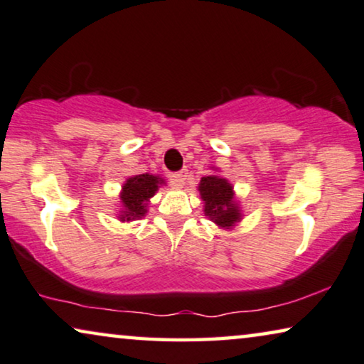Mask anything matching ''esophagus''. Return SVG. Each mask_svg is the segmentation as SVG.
I'll return each mask as SVG.
<instances>
[{"label": "esophagus", "instance_id": "esophagus-1", "mask_svg": "<svg viewBox=\"0 0 364 364\" xmlns=\"http://www.w3.org/2000/svg\"><path fill=\"white\" fill-rule=\"evenodd\" d=\"M187 169H182V171H178V172H174V174L171 176V181L174 182V186H177V187H182L183 183H186V178H187Z\"/></svg>", "mask_w": 364, "mask_h": 364}]
</instances>
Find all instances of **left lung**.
<instances>
[{
    "mask_svg": "<svg viewBox=\"0 0 364 364\" xmlns=\"http://www.w3.org/2000/svg\"><path fill=\"white\" fill-rule=\"evenodd\" d=\"M205 216L220 228L229 229L240 221V208L234 198L232 186L220 176L201 177L198 183Z\"/></svg>",
    "mask_w": 364,
    "mask_h": 364,
    "instance_id": "1",
    "label": "left lung"
}]
</instances>
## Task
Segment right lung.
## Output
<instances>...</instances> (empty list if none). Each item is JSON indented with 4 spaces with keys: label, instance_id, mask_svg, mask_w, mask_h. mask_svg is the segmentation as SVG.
<instances>
[{
    "label": "right lung",
    "instance_id": "add662e5",
    "mask_svg": "<svg viewBox=\"0 0 364 364\" xmlns=\"http://www.w3.org/2000/svg\"><path fill=\"white\" fill-rule=\"evenodd\" d=\"M163 183H166L164 178L151 174H139L127 178L120 192L122 211L119 220L132 221L146 215L149 198L154 197V193Z\"/></svg>",
    "mask_w": 364,
    "mask_h": 364
}]
</instances>
